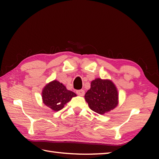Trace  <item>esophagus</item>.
<instances>
[{"label":"esophagus","instance_id":"esophagus-1","mask_svg":"<svg viewBox=\"0 0 159 159\" xmlns=\"http://www.w3.org/2000/svg\"><path fill=\"white\" fill-rule=\"evenodd\" d=\"M76 93H77V95L80 96H83L84 95H85V91L83 89L78 90V91H76Z\"/></svg>","mask_w":159,"mask_h":159}]
</instances>
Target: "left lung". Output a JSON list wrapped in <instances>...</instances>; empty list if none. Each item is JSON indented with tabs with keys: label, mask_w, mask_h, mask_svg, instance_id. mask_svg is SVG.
Instances as JSON below:
<instances>
[{
	"label": "left lung",
	"mask_w": 159,
	"mask_h": 159,
	"mask_svg": "<svg viewBox=\"0 0 159 159\" xmlns=\"http://www.w3.org/2000/svg\"><path fill=\"white\" fill-rule=\"evenodd\" d=\"M85 99L91 109L104 115L117 106L119 94L112 80L97 78L91 83V87L86 92Z\"/></svg>",
	"instance_id": "left-lung-1"
}]
</instances>
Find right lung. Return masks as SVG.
I'll list each match as a JSON object with an SVG mask.
<instances>
[{
  "mask_svg": "<svg viewBox=\"0 0 159 159\" xmlns=\"http://www.w3.org/2000/svg\"><path fill=\"white\" fill-rule=\"evenodd\" d=\"M76 94L67 89L65 85L57 80L48 83L43 87L42 92L43 103L54 111L62 109Z\"/></svg>",
  "mask_w": 159,
  "mask_h": 159,
  "instance_id": "1",
  "label": "right lung"
}]
</instances>
